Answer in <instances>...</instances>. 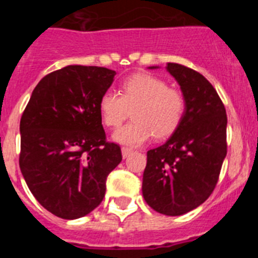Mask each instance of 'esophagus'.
<instances>
[{
	"mask_svg": "<svg viewBox=\"0 0 258 258\" xmlns=\"http://www.w3.org/2000/svg\"><path fill=\"white\" fill-rule=\"evenodd\" d=\"M121 154H122V157H124V159H126V157L132 154V150L127 149V147H122Z\"/></svg>",
	"mask_w": 258,
	"mask_h": 258,
	"instance_id": "esophagus-1",
	"label": "esophagus"
}]
</instances>
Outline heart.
I'll return each instance as SVG.
<instances>
[{"mask_svg": "<svg viewBox=\"0 0 258 258\" xmlns=\"http://www.w3.org/2000/svg\"><path fill=\"white\" fill-rule=\"evenodd\" d=\"M134 106L133 121L112 136L115 142L127 147L143 145L154 134L156 138L170 136L182 121L186 101L181 92L168 88L165 80L151 74H137L122 81L121 95L112 90L102 94V121L109 127H117Z\"/></svg>", "mask_w": 258, "mask_h": 258, "instance_id": "heart-1", "label": "heart"}]
</instances>
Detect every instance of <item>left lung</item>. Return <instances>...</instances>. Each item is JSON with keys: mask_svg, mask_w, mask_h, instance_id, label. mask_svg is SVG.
<instances>
[{"mask_svg": "<svg viewBox=\"0 0 258 258\" xmlns=\"http://www.w3.org/2000/svg\"><path fill=\"white\" fill-rule=\"evenodd\" d=\"M165 70L178 83L186 109L169 140L147 152L142 195L154 211L181 216L203 204L216 187L227 152V116L203 75L177 63H166Z\"/></svg>", "mask_w": 258, "mask_h": 258, "instance_id": "obj_1", "label": "left lung"}]
</instances>
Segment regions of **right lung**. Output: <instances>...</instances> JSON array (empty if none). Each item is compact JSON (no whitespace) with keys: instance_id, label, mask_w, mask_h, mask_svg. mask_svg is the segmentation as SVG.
<instances>
[{"instance_id":"obj_1","label":"right lung","mask_w":258,"mask_h":258,"mask_svg":"<svg viewBox=\"0 0 258 258\" xmlns=\"http://www.w3.org/2000/svg\"><path fill=\"white\" fill-rule=\"evenodd\" d=\"M116 72L67 66L41 80L20 118L19 165L41 206L64 220L94 211L121 150L106 142L99 99Z\"/></svg>"}]
</instances>
